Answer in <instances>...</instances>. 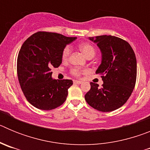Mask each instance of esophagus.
Here are the masks:
<instances>
[{
  "instance_id": "34e87169",
  "label": "esophagus",
  "mask_w": 150,
  "mask_h": 150,
  "mask_svg": "<svg viewBox=\"0 0 150 150\" xmlns=\"http://www.w3.org/2000/svg\"><path fill=\"white\" fill-rule=\"evenodd\" d=\"M83 83L82 81H79V80H74V84H81Z\"/></svg>"
}]
</instances>
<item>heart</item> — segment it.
<instances>
[{
  "mask_svg": "<svg viewBox=\"0 0 150 150\" xmlns=\"http://www.w3.org/2000/svg\"><path fill=\"white\" fill-rule=\"evenodd\" d=\"M79 50L83 53V55L87 58H93L95 55V50L94 47L91 45L88 44V43H82V44L79 45ZM71 53V49L68 46H65L64 49L62 51V58L63 60H67L68 59L69 55ZM71 73L74 74V76H79L81 74V71L77 68H73L71 70Z\"/></svg>",
  "mask_w": 150,
  "mask_h": 150,
  "instance_id": "heart-1",
  "label": "heart"
}]
</instances>
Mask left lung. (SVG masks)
Returning <instances> with one entry per match:
<instances>
[{
    "instance_id": "1",
    "label": "left lung",
    "mask_w": 150,
    "mask_h": 150,
    "mask_svg": "<svg viewBox=\"0 0 150 150\" xmlns=\"http://www.w3.org/2000/svg\"><path fill=\"white\" fill-rule=\"evenodd\" d=\"M97 43L102 54L101 64L96 74L101 75L104 84L90 83L91 88L85 95L86 102L101 112H110L124 105L136 83L137 60L127 41L111 35L89 38Z\"/></svg>"
}]
</instances>
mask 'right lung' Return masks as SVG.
<instances>
[{
	"instance_id": "add662e5",
	"label": "right lung",
	"mask_w": 150,
	"mask_h": 150,
	"mask_svg": "<svg viewBox=\"0 0 150 150\" xmlns=\"http://www.w3.org/2000/svg\"><path fill=\"white\" fill-rule=\"evenodd\" d=\"M76 38L38 31L29 37L21 47L17 59V74L28 101L36 108L50 110L67 99L71 79L52 78L51 68L59 67L62 51Z\"/></svg>"
}]
</instances>
